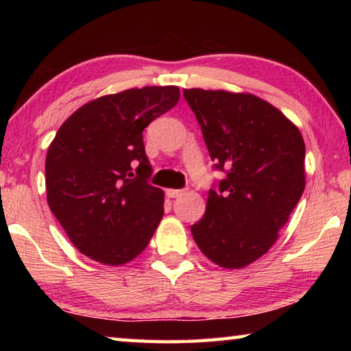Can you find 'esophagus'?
Segmentation results:
<instances>
[{
	"mask_svg": "<svg viewBox=\"0 0 351 351\" xmlns=\"http://www.w3.org/2000/svg\"><path fill=\"white\" fill-rule=\"evenodd\" d=\"M182 193H184L182 189H167L165 190V195H167L169 198H178V197H181Z\"/></svg>",
	"mask_w": 351,
	"mask_h": 351,
	"instance_id": "esophagus-1",
	"label": "esophagus"
}]
</instances>
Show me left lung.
Segmentation results:
<instances>
[{
	"mask_svg": "<svg viewBox=\"0 0 351 351\" xmlns=\"http://www.w3.org/2000/svg\"><path fill=\"white\" fill-rule=\"evenodd\" d=\"M217 170L193 240L223 268L251 265L274 245L305 189V142L276 106L247 93L184 90ZM215 187V184H213Z\"/></svg>",
	"mask_w": 351,
	"mask_h": 351,
	"instance_id": "left-lung-1",
	"label": "left lung"
}]
</instances>
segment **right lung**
<instances>
[{"label":"right lung","mask_w":351,"mask_h":351,"mask_svg":"<svg viewBox=\"0 0 351 351\" xmlns=\"http://www.w3.org/2000/svg\"><path fill=\"white\" fill-rule=\"evenodd\" d=\"M178 100V86L132 88L91 100L58 128L46 154L47 204L86 257L128 263L161 223L164 192L148 184L142 132Z\"/></svg>","instance_id":"obj_1"}]
</instances>
